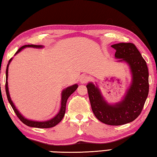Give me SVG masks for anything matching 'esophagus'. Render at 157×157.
<instances>
[{"label": "esophagus", "instance_id": "obj_1", "mask_svg": "<svg viewBox=\"0 0 157 157\" xmlns=\"http://www.w3.org/2000/svg\"><path fill=\"white\" fill-rule=\"evenodd\" d=\"M89 80V76L86 75H82L80 77V79H79V81H80L82 84L86 83V82Z\"/></svg>", "mask_w": 157, "mask_h": 157}]
</instances>
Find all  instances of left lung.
<instances>
[{"instance_id": "8db88e82", "label": "left lung", "mask_w": 157, "mask_h": 157, "mask_svg": "<svg viewBox=\"0 0 157 157\" xmlns=\"http://www.w3.org/2000/svg\"><path fill=\"white\" fill-rule=\"evenodd\" d=\"M116 51L119 62L128 63L132 81L123 100L115 105L107 102L98 86L90 82L86 85L91 109L95 117L109 125H121L134 121L141 113L149 92L147 63L134 44L119 43L111 46Z\"/></svg>"}]
</instances>
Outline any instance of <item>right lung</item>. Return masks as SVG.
I'll return each mask as SVG.
<instances>
[{
    "label": "right lung",
    "instance_id": "add662e5",
    "mask_svg": "<svg viewBox=\"0 0 157 157\" xmlns=\"http://www.w3.org/2000/svg\"><path fill=\"white\" fill-rule=\"evenodd\" d=\"M27 47H33V48H43L42 46H38V45H25L22 47H21L19 49H18L17 52L15 53V55H17V53L21 51L23 48ZM12 59H10L9 61L8 64L7 66V69H6V82H5V91H6V95L7 97V100H8L9 102L10 105L12 106V107L13 109V110L16 113V115L17 116L18 118L20 119V121L22 122L23 123H24L26 125H28L29 127H36V128H50V127H55L56 124H57L59 122L62 120V118H63V116L65 115V112H66V102H67L68 98L69 96L73 94V93L75 91V90L78 89V84H74L72 85V86L67 87V88L63 89V91L62 92V102H61V108L59 110V112L58 113L56 116H55L54 118L50 119L49 121H42V122H39V121H30L28 120V119L25 118L23 117L21 114L19 113V111L17 110V109L16 108V107L14 105V103L11 100V98L10 96V94H9V90H8V83H7V77H8V67H9V64L11 62V61Z\"/></svg>",
    "mask_w": 157,
    "mask_h": 157
}]
</instances>
